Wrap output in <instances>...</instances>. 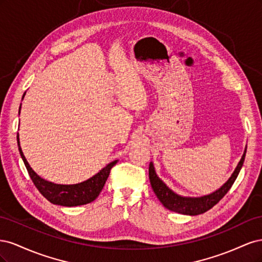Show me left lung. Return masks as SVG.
<instances>
[{
    "label": "left lung",
    "instance_id": "obj_1",
    "mask_svg": "<svg viewBox=\"0 0 262 262\" xmlns=\"http://www.w3.org/2000/svg\"><path fill=\"white\" fill-rule=\"evenodd\" d=\"M246 148L238 165H237V167L232 173V176L229 177V179L220 189H217L216 191H214L210 194L199 196V198H190V196H181L175 193L171 189H169L164 184L163 180L158 178L152 162L149 163V167H148V177L150 181V186H152L153 191L158 198V200L163 203V205L166 209H168L172 212L180 213V214H186V215H198V214H202L204 212L209 211L211 208H213L214 205H215L227 193L228 190L233 186L234 181L236 180L237 176H238V173L243 167L245 156H246Z\"/></svg>",
    "mask_w": 262,
    "mask_h": 262
}]
</instances>
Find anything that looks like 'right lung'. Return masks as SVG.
<instances>
[{"label":"right lung","mask_w":262,"mask_h":262,"mask_svg":"<svg viewBox=\"0 0 262 262\" xmlns=\"http://www.w3.org/2000/svg\"><path fill=\"white\" fill-rule=\"evenodd\" d=\"M25 95V94H24ZM24 97V96H23ZM20 112V107H19ZM17 143L18 150L25 164L29 176L33 180L34 185L39 190L47 200L53 204L62 205V207H76V205H83L93 202L99 195L100 191L104 188L106 180L110 173V169L117 164L118 161L109 163L106 167L102 168L98 173L87 179L86 181L80 182L76 185H58L53 182L47 181L39 177L37 173L30 167L26 157L24 156L21 147L19 145V138L17 134Z\"/></svg>","instance_id":"1"}]
</instances>
